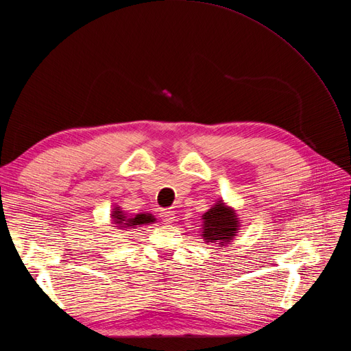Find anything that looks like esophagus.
Listing matches in <instances>:
<instances>
[{
	"instance_id": "1",
	"label": "esophagus",
	"mask_w": 351,
	"mask_h": 351,
	"mask_svg": "<svg viewBox=\"0 0 351 351\" xmlns=\"http://www.w3.org/2000/svg\"><path fill=\"white\" fill-rule=\"evenodd\" d=\"M160 215L164 219V222H173L176 218V214L173 210H161Z\"/></svg>"
}]
</instances>
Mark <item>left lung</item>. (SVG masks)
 Here are the masks:
<instances>
[{
	"instance_id": "1",
	"label": "left lung",
	"mask_w": 351,
	"mask_h": 351,
	"mask_svg": "<svg viewBox=\"0 0 351 351\" xmlns=\"http://www.w3.org/2000/svg\"><path fill=\"white\" fill-rule=\"evenodd\" d=\"M202 217L204 231L201 234L205 241L211 243L218 242L221 246L232 241L238 231L239 222L235 213L231 208L225 207V204L222 201H218L214 207L205 213Z\"/></svg>"
}]
</instances>
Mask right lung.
I'll use <instances>...</instances> for the list:
<instances>
[{
    "label": "right lung",
    "mask_w": 351,
    "mask_h": 351,
    "mask_svg": "<svg viewBox=\"0 0 351 351\" xmlns=\"http://www.w3.org/2000/svg\"><path fill=\"white\" fill-rule=\"evenodd\" d=\"M112 217L116 219V223L125 226V228H128V226L149 223V222H153L156 219L152 214H137L134 218L126 219V217H125V214H123V211H119L117 208H116V211H113Z\"/></svg>",
    "instance_id": "add662e5"
}]
</instances>
